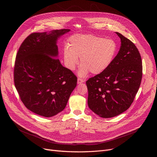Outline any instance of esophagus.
I'll use <instances>...</instances> for the list:
<instances>
[{
  "instance_id": "esophagus-1",
  "label": "esophagus",
  "mask_w": 157,
  "mask_h": 157,
  "mask_svg": "<svg viewBox=\"0 0 157 157\" xmlns=\"http://www.w3.org/2000/svg\"><path fill=\"white\" fill-rule=\"evenodd\" d=\"M84 81H85L84 79H81V78H78V84L82 83V82H84Z\"/></svg>"
}]
</instances>
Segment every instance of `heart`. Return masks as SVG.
<instances>
[{"label":"heart","mask_w":157,"mask_h":157,"mask_svg":"<svg viewBox=\"0 0 157 157\" xmlns=\"http://www.w3.org/2000/svg\"><path fill=\"white\" fill-rule=\"evenodd\" d=\"M117 44L110 39L91 34H76L70 37L67 47L63 50L66 68L74 71L82 63L78 71L79 77H85L89 72L99 75L106 70L114 59Z\"/></svg>","instance_id":"heart-1"}]
</instances>
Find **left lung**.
<instances>
[{
	"label": "left lung",
	"mask_w": 157,
	"mask_h": 157,
	"mask_svg": "<svg viewBox=\"0 0 157 157\" xmlns=\"http://www.w3.org/2000/svg\"><path fill=\"white\" fill-rule=\"evenodd\" d=\"M120 50L109 68L86 81L87 104L103 118L117 116L127 110L136 97L142 77L140 53L130 40L119 32Z\"/></svg>",
	"instance_id": "8db88e82"
}]
</instances>
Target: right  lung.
<instances>
[{
	"mask_svg": "<svg viewBox=\"0 0 157 157\" xmlns=\"http://www.w3.org/2000/svg\"><path fill=\"white\" fill-rule=\"evenodd\" d=\"M70 31L32 33L17 54L15 87L25 107L37 115L51 117L61 113L76 86V76L58 58L57 41Z\"/></svg>",
	"mask_w": 157,
	"mask_h": 157,
	"instance_id": "right-lung-1",
	"label": "right lung"
}]
</instances>
